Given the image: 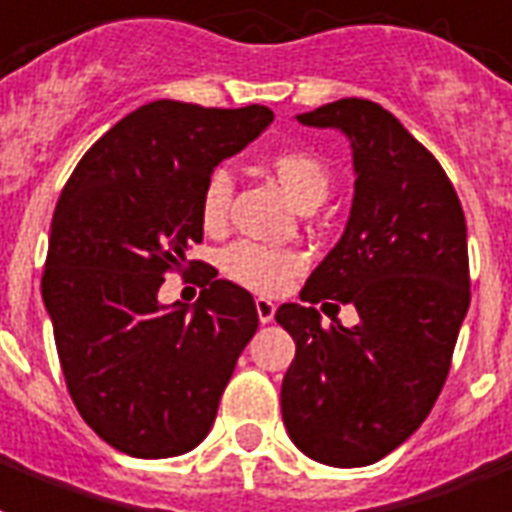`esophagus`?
Wrapping results in <instances>:
<instances>
[{"instance_id": "obj_1", "label": "esophagus", "mask_w": 512, "mask_h": 512, "mask_svg": "<svg viewBox=\"0 0 512 512\" xmlns=\"http://www.w3.org/2000/svg\"><path fill=\"white\" fill-rule=\"evenodd\" d=\"M255 309H257V317H260V323H271L276 314V304L271 301V298H255Z\"/></svg>"}]
</instances>
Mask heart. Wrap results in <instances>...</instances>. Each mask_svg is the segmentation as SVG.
<instances>
[{"label": "heart", "mask_w": 512, "mask_h": 512, "mask_svg": "<svg viewBox=\"0 0 512 512\" xmlns=\"http://www.w3.org/2000/svg\"><path fill=\"white\" fill-rule=\"evenodd\" d=\"M268 170L295 206L312 211L331 195L333 173L328 162L309 149H279L268 157ZM233 179L227 170H214L200 192V225L206 230H222L230 214ZM306 266V257L290 246L236 241L219 255L222 274L252 293H282Z\"/></svg>", "instance_id": "obj_1"}]
</instances>
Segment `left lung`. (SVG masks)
Returning a JSON list of instances; mask_svg holds the SVG:
<instances>
[{
    "mask_svg": "<svg viewBox=\"0 0 512 512\" xmlns=\"http://www.w3.org/2000/svg\"><path fill=\"white\" fill-rule=\"evenodd\" d=\"M298 121L347 132L358 179L304 304L276 309L295 342L282 418L314 461L366 467L418 429L448 380L469 309L467 222L437 157L377 102L347 97ZM328 297L355 305L359 325L320 326L313 304Z\"/></svg>",
    "mask_w": 512,
    "mask_h": 512,
    "instance_id": "1",
    "label": "left lung"
}]
</instances>
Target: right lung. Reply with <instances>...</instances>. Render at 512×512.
<instances>
[{"mask_svg": "<svg viewBox=\"0 0 512 512\" xmlns=\"http://www.w3.org/2000/svg\"><path fill=\"white\" fill-rule=\"evenodd\" d=\"M271 119L266 105L149 102L83 154L59 195L43 271L56 352L81 418L127 456H179L203 442L255 336L252 295L187 255L203 241L211 170ZM168 273L201 287L192 313L159 306Z\"/></svg>", "mask_w": 512, "mask_h": 512, "instance_id": "1", "label": "right lung"}]
</instances>
